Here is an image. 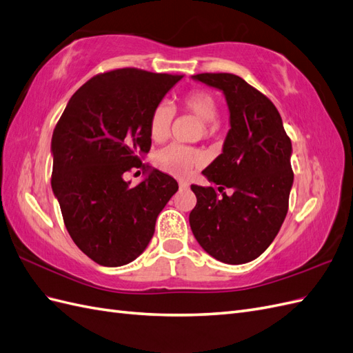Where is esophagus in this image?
I'll list each match as a JSON object with an SVG mask.
<instances>
[{
  "instance_id": "1",
  "label": "esophagus",
  "mask_w": 353,
  "mask_h": 353,
  "mask_svg": "<svg viewBox=\"0 0 353 353\" xmlns=\"http://www.w3.org/2000/svg\"><path fill=\"white\" fill-rule=\"evenodd\" d=\"M179 186H180V189H188V188H189V183L186 182V180L180 179V180H179Z\"/></svg>"
}]
</instances>
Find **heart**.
I'll return each instance as SVG.
<instances>
[{
	"label": "heart",
	"mask_w": 353,
	"mask_h": 353,
	"mask_svg": "<svg viewBox=\"0 0 353 353\" xmlns=\"http://www.w3.org/2000/svg\"><path fill=\"white\" fill-rule=\"evenodd\" d=\"M182 108L188 112L203 121L204 134L213 132V124L219 117V105L214 96L205 90H194L186 93L182 100ZM174 118V110L165 103H159L150 114L149 134L154 142H163L170 134L171 123ZM203 161V155L198 150L183 145L171 143L155 154V165L171 176H186L190 170L198 167Z\"/></svg>",
	"instance_id": "b5f03b06"
}]
</instances>
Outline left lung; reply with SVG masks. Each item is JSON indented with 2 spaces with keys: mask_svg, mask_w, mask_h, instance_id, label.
I'll return each instance as SVG.
<instances>
[{
  "mask_svg": "<svg viewBox=\"0 0 353 353\" xmlns=\"http://www.w3.org/2000/svg\"><path fill=\"white\" fill-rule=\"evenodd\" d=\"M192 78L225 94L230 128L221 154L203 171L211 186H190L196 195L190 229L210 256L248 263L272 244L287 216L294 180L291 140L275 105L241 77Z\"/></svg>",
  "mask_w": 353,
  "mask_h": 353,
  "instance_id": "1",
  "label": "left lung"
}]
</instances>
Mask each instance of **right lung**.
I'll list each match as a JSON object with an SVG mask.
<instances>
[{
  "mask_svg": "<svg viewBox=\"0 0 353 353\" xmlns=\"http://www.w3.org/2000/svg\"><path fill=\"white\" fill-rule=\"evenodd\" d=\"M182 75L124 68L99 74L69 99L52 137V189L68 232L96 263L115 268L137 259L155 232L176 180L145 165L149 119ZM132 168L147 177L136 187Z\"/></svg>",
  "mask_w": 353,
  "mask_h": 353,
  "instance_id": "1",
  "label": "right lung"
}]
</instances>
